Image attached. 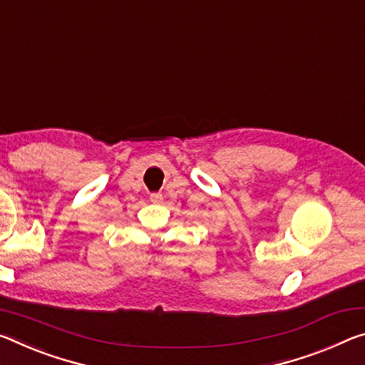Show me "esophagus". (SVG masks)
I'll return each instance as SVG.
<instances>
[{
    "mask_svg": "<svg viewBox=\"0 0 365 365\" xmlns=\"http://www.w3.org/2000/svg\"><path fill=\"white\" fill-rule=\"evenodd\" d=\"M162 200H164V196H162L160 193H153L151 195V201H153V203H162Z\"/></svg>",
    "mask_w": 365,
    "mask_h": 365,
    "instance_id": "34e87169",
    "label": "esophagus"
}]
</instances>
